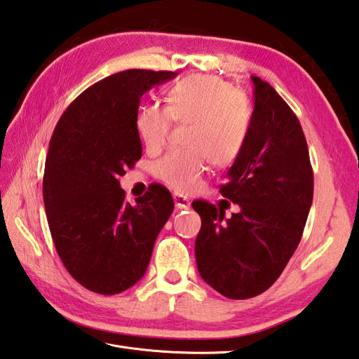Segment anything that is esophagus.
I'll use <instances>...</instances> for the list:
<instances>
[{
    "instance_id": "esophagus-1",
    "label": "esophagus",
    "mask_w": 359,
    "mask_h": 359,
    "mask_svg": "<svg viewBox=\"0 0 359 359\" xmlns=\"http://www.w3.org/2000/svg\"><path fill=\"white\" fill-rule=\"evenodd\" d=\"M173 200H175V206H177V209H189L190 208V201L186 198V196L175 194Z\"/></svg>"
}]
</instances>
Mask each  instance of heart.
<instances>
[{
  "label": "heart",
  "mask_w": 359,
  "mask_h": 359,
  "mask_svg": "<svg viewBox=\"0 0 359 359\" xmlns=\"http://www.w3.org/2000/svg\"><path fill=\"white\" fill-rule=\"evenodd\" d=\"M173 121L190 123L189 150H173L156 161L155 175L180 192L198 184L212 165L232 164L243 150L251 126L246 100L231 83L214 76H190L167 93V107L147 104L136 118L137 135L149 151H158L169 139Z\"/></svg>",
  "instance_id": "b5f03b06"
}]
</instances>
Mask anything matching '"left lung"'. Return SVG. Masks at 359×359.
<instances>
[{"label":"left lung","mask_w":359,"mask_h":359,"mask_svg":"<svg viewBox=\"0 0 359 359\" xmlns=\"http://www.w3.org/2000/svg\"><path fill=\"white\" fill-rule=\"evenodd\" d=\"M254 111L243 150L226 173L220 194L240 206L223 209L204 200L195 257L203 280L229 299L262 294L294 254L313 201V169L297 116L257 76Z\"/></svg>","instance_id":"8db88e82"}]
</instances>
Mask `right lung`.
Instances as JSON below:
<instances>
[{"label":"right lung","instance_id":"right-lung-1","mask_svg":"<svg viewBox=\"0 0 359 359\" xmlns=\"http://www.w3.org/2000/svg\"><path fill=\"white\" fill-rule=\"evenodd\" d=\"M175 76L128 69L100 80L71 102L49 141L43 201L50 236L68 273L99 294H119L141 279L173 212L164 186L151 184L130 204L119 178L142 156L141 97Z\"/></svg>","mask_w":359,"mask_h":359}]
</instances>
